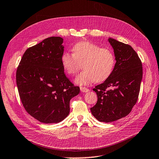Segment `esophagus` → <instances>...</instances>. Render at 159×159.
Masks as SVG:
<instances>
[{
    "mask_svg": "<svg viewBox=\"0 0 159 159\" xmlns=\"http://www.w3.org/2000/svg\"><path fill=\"white\" fill-rule=\"evenodd\" d=\"M80 91L82 92V93H87V92L89 91V90L88 89L85 88V87H82L81 86L80 88Z\"/></svg>",
    "mask_w": 159,
    "mask_h": 159,
    "instance_id": "obj_1",
    "label": "esophagus"
}]
</instances>
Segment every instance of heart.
<instances>
[{
    "label": "heart",
    "instance_id": "obj_1",
    "mask_svg": "<svg viewBox=\"0 0 159 159\" xmlns=\"http://www.w3.org/2000/svg\"><path fill=\"white\" fill-rule=\"evenodd\" d=\"M73 54L65 52L61 57V63L66 73L74 75L83 64V70L76 77L75 83L80 86L89 85L94 81L101 82L110 76L115 65L113 52L101 48L89 42H80L72 48Z\"/></svg>",
    "mask_w": 159,
    "mask_h": 159
}]
</instances>
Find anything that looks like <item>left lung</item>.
<instances>
[{
    "label": "left lung",
    "mask_w": 159,
    "mask_h": 159,
    "mask_svg": "<svg viewBox=\"0 0 159 159\" xmlns=\"http://www.w3.org/2000/svg\"><path fill=\"white\" fill-rule=\"evenodd\" d=\"M116 63L110 76L95 86L98 100L90 108L101 122L120 120L130 113L139 96L143 67L139 56L131 46L109 38Z\"/></svg>",
    "instance_id": "obj_1"
}]
</instances>
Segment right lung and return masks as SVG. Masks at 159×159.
Masks as SVG:
<instances>
[{
  "label": "right lung",
  "instance_id": "obj_1",
  "mask_svg": "<svg viewBox=\"0 0 159 159\" xmlns=\"http://www.w3.org/2000/svg\"><path fill=\"white\" fill-rule=\"evenodd\" d=\"M63 39L50 37L26 49L16 71V84L25 110L44 124L63 121L80 89L66 77L61 63Z\"/></svg>",
  "mask_w": 159,
  "mask_h": 159
}]
</instances>
